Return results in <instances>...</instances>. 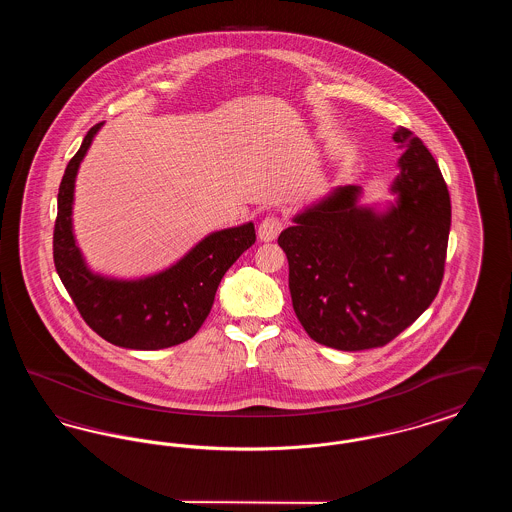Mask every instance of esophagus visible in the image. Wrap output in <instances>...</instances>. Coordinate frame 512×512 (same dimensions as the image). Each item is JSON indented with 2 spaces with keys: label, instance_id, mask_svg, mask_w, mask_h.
Returning a JSON list of instances; mask_svg holds the SVG:
<instances>
[{
  "label": "esophagus",
  "instance_id": "34e87169",
  "mask_svg": "<svg viewBox=\"0 0 512 512\" xmlns=\"http://www.w3.org/2000/svg\"><path fill=\"white\" fill-rule=\"evenodd\" d=\"M280 230H282V220L276 219V217H267L259 224L257 234H259L261 242H272L278 238Z\"/></svg>",
  "mask_w": 512,
  "mask_h": 512
}]
</instances>
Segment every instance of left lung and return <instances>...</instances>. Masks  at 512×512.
I'll return each mask as SVG.
<instances>
[{
	"mask_svg": "<svg viewBox=\"0 0 512 512\" xmlns=\"http://www.w3.org/2000/svg\"><path fill=\"white\" fill-rule=\"evenodd\" d=\"M391 201L361 203V186H338L293 217L278 244L290 265L293 311L313 340L341 351L382 347L438 295L451 199L438 163L409 128Z\"/></svg>",
	"mask_w": 512,
	"mask_h": 512,
	"instance_id": "left-lung-1",
	"label": "left lung"
}]
</instances>
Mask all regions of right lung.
Instances as JSON below:
<instances>
[{"instance_id": "right-lung-1", "label": "right lung", "mask_w": 512, "mask_h": 512, "mask_svg": "<svg viewBox=\"0 0 512 512\" xmlns=\"http://www.w3.org/2000/svg\"><path fill=\"white\" fill-rule=\"evenodd\" d=\"M103 122L90 128L69 161L57 195L53 261L86 324L124 349L155 351L194 338L211 313L226 270L255 244L253 222L207 234L171 267L138 278L92 270L73 228L74 184Z\"/></svg>"}]
</instances>
